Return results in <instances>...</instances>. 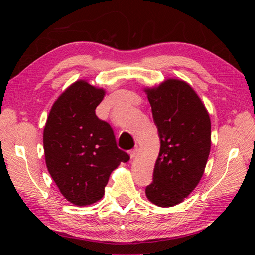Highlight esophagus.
Here are the masks:
<instances>
[{"label": "esophagus", "instance_id": "obj_1", "mask_svg": "<svg viewBox=\"0 0 255 255\" xmlns=\"http://www.w3.org/2000/svg\"><path fill=\"white\" fill-rule=\"evenodd\" d=\"M138 151H139V149H138V146H136L135 149H133V150H130L129 151V156H130V158H134L137 154H138Z\"/></svg>", "mask_w": 255, "mask_h": 255}]
</instances>
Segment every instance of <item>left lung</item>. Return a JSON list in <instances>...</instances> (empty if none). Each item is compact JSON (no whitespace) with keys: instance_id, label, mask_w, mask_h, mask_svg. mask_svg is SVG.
Here are the masks:
<instances>
[{"instance_id":"1","label":"left lung","mask_w":255,"mask_h":255,"mask_svg":"<svg viewBox=\"0 0 255 255\" xmlns=\"http://www.w3.org/2000/svg\"><path fill=\"white\" fill-rule=\"evenodd\" d=\"M160 140L149 201L171 207L184 201L204 173L211 151V119L205 105L188 83L168 79L144 88Z\"/></svg>"}]
</instances>
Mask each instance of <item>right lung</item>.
<instances>
[{
  "label": "right lung",
  "mask_w": 255,
  "mask_h": 255,
  "mask_svg": "<svg viewBox=\"0 0 255 255\" xmlns=\"http://www.w3.org/2000/svg\"><path fill=\"white\" fill-rule=\"evenodd\" d=\"M105 94L85 80L74 82L54 102L43 129L48 171L61 195L78 206L101 200L111 173L129 159L112 127L96 115Z\"/></svg>",
  "instance_id": "right-lung-1"
}]
</instances>
